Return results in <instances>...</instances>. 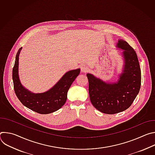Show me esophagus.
Wrapping results in <instances>:
<instances>
[{
	"instance_id": "esophagus-1",
	"label": "esophagus",
	"mask_w": 155,
	"mask_h": 155,
	"mask_svg": "<svg viewBox=\"0 0 155 155\" xmlns=\"http://www.w3.org/2000/svg\"><path fill=\"white\" fill-rule=\"evenodd\" d=\"M88 70H89V68H88L87 66H82L81 68V71L83 72H86L88 71Z\"/></svg>"
}]
</instances>
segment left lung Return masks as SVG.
I'll list each match as a JSON object with an SVG mask.
<instances>
[{
  "label": "left lung",
  "mask_w": 155,
  "mask_h": 155,
  "mask_svg": "<svg viewBox=\"0 0 155 155\" xmlns=\"http://www.w3.org/2000/svg\"><path fill=\"white\" fill-rule=\"evenodd\" d=\"M117 47L123 49V72L118 82L107 83L87 74L89 94L93 105L106 114H115L127 109L134 102L141 86V71L136 51L123 40Z\"/></svg>",
  "instance_id": "left-lung-1"
}]
</instances>
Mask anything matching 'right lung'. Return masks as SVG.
<instances>
[{
    "label": "right lung",
    "mask_w": 155,
    "mask_h": 155,
    "mask_svg": "<svg viewBox=\"0 0 155 155\" xmlns=\"http://www.w3.org/2000/svg\"><path fill=\"white\" fill-rule=\"evenodd\" d=\"M22 48L17 52L12 71L15 93L25 106L40 114H48L61 108L67 100L68 91L80 74V69L69 71L49 91L34 94L21 85L18 77V59Z\"/></svg>",
    "instance_id": "obj_1"
}]
</instances>
